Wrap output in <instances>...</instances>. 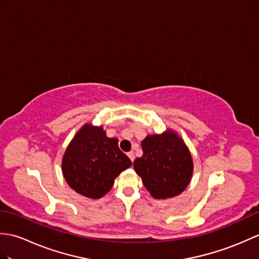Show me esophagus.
I'll return each mask as SVG.
<instances>
[{"instance_id":"esophagus-1","label":"esophagus","mask_w":259,"mask_h":259,"mask_svg":"<svg viewBox=\"0 0 259 259\" xmlns=\"http://www.w3.org/2000/svg\"><path fill=\"white\" fill-rule=\"evenodd\" d=\"M128 157L130 158V160H131L132 162L135 161V153H134V152H129V153H128Z\"/></svg>"}]
</instances>
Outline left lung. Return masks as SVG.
Wrapping results in <instances>:
<instances>
[{
    "instance_id": "obj_1",
    "label": "left lung",
    "mask_w": 259,
    "mask_h": 259,
    "mask_svg": "<svg viewBox=\"0 0 259 259\" xmlns=\"http://www.w3.org/2000/svg\"><path fill=\"white\" fill-rule=\"evenodd\" d=\"M141 147L143 154L134 167L150 194L160 200L182 193L193 174V160L181 138L167 130L147 136Z\"/></svg>"
}]
</instances>
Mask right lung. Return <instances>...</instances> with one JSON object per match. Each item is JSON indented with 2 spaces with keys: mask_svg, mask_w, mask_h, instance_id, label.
Returning <instances> with one entry per match:
<instances>
[{
  "mask_svg": "<svg viewBox=\"0 0 259 259\" xmlns=\"http://www.w3.org/2000/svg\"><path fill=\"white\" fill-rule=\"evenodd\" d=\"M131 165V160L108 138L102 127L86 123L64 153L63 176L71 189L89 198H100L112 188L115 179Z\"/></svg>",
  "mask_w": 259,
  "mask_h": 259,
  "instance_id": "right-lung-1",
  "label": "right lung"
}]
</instances>
